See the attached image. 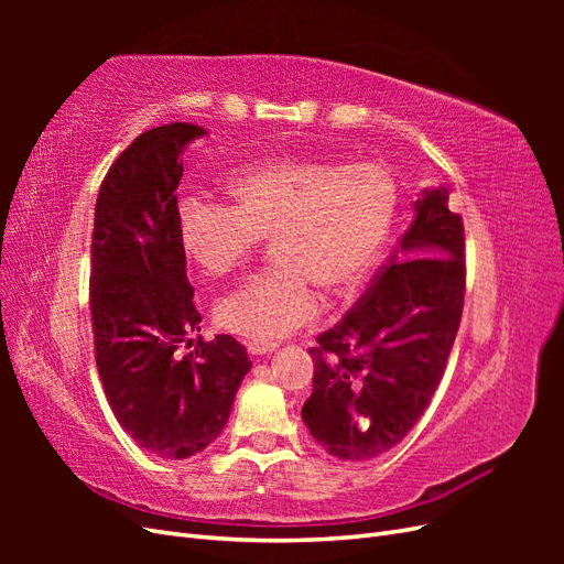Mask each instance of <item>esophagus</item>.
Wrapping results in <instances>:
<instances>
[{"instance_id":"34e87169","label":"esophagus","mask_w":564,"mask_h":564,"mask_svg":"<svg viewBox=\"0 0 564 564\" xmlns=\"http://www.w3.org/2000/svg\"><path fill=\"white\" fill-rule=\"evenodd\" d=\"M275 348H278V344H265V340H249L247 344V350L251 355H270Z\"/></svg>"}]
</instances>
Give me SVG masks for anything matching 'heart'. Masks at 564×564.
Here are the masks:
<instances>
[{"label": "heart", "mask_w": 564, "mask_h": 564, "mask_svg": "<svg viewBox=\"0 0 564 564\" xmlns=\"http://www.w3.org/2000/svg\"><path fill=\"white\" fill-rule=\"evenodd\" d=\"M230 204H181L178 237L204 275L224 278L270 237L272 268L216 305L220 327L278 340L319 313V294L346 296L379 261L395 216V181L379 164L278 158L228 178Z\"/></svg>", "instance_id": "heart-1"}]
</instances>
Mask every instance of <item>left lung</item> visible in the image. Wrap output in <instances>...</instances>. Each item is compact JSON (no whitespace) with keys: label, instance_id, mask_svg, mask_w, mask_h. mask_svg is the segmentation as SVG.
I'll list each match as a JSON object with an SVG mask.
<instances>
[{"label":"left lung","instance_id":"left-lung-1","mask_svg":"<svg viewBox=\"0 0 564 564\" xmlns=\"http://www.w3.org/2000/svg\"><path fill=\"white\" fill-rule=\"evenodd\" d=\"M464 220L445 185L425 187L414 220L373 284L311 348L301 416L340 460H369L404 440L435 395L464 313Z\"/></svg>","mask_w":564,"mask_h":564}]
</instances>
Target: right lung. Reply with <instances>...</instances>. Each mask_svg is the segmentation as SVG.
Instances as JSON below:
<instances>
[{"instance_id": "add662e5", "label": "right lung", "mask_w": 564, "mask_h": 564, "mask_svg": "<svg viewBox=\"0 0 564 564\" xmlns=\"http://www.w3.org/2000/svg\"><path fill=\"white\" fill-rule=\"evenodd\" d=\"M207 133L172 122L141 133L100 183L89 305L100 383L119 425L160 458H187L224 433L251 362L228 334L199 332L185 275L176 187L183 150ZM185 346H193L188 340Z\"/></svg>"}]
</instances>
